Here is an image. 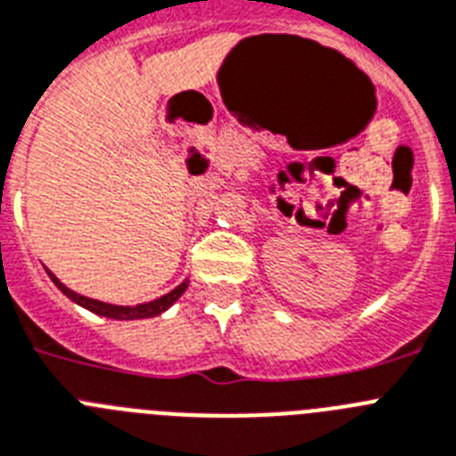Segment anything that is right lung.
Masks as SVG:
<instances>
[{
	"label": "right lung",
	"instance_id": "1",
	"mask_svg": "<svg viewBox=\"0 0 456 456\" xmlns=\"http://www.w3.org/2000/svg\"><path fill=\"white\" fill-rule=\"evenodd\" d=\"M47 275L53 277V282L57 284L59 291L61 294L69 296L73 303L82 305L85 310L94 312V314H101V316H108V319H117V322H133V319H151V316H158L162 314V312L167 310V307H172L176 300L183 296V291L188 289V280L185 282H181L179 287L172 289L169 294L160 296V298L156 300H149V303H140V305H110V303H102V300H94V298H86V296H80L75 294V291H70L66 284H61L57 280V277L53 275V273L47 271Z\"/></svg>",
	"mask_w": 456,
	"mask_h": 456
}]
</instances>
